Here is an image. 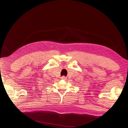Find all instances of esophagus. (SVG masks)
Wrapping results in <instances>:
<instances>
[{
    "label": "esophagus",
    "instance_id": "obj_1",
    "mask_svg": "<svg viewBox=\"0 0 128 128\" xmlns=\"http://www.w3.org/2000/svg\"><path fill=\"white\" fill-rule=\"evenodd\" d=\"M61 78L62 80H66V76H62L61 77Z\"/></svg>",
    "mask_w": 128,
    "mask_h": 128
}]
</instances>
